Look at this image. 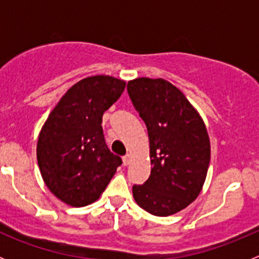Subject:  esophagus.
<instances>
[{"mask_svg":"<svg viewBox=\"0 0 259 259\" xmlns=\"http://www.w3.org/2000/svg\"><path fill=\"white\" fill-rule=\"evenodd\" d=\"M130 162H131V155L125 154L124 157H123V164H124V166H128Z\"/></svg>","mask_w":259,"mask_h":259,"instance_id":"esophagus-1","label":"esophagus"}]
</instances>
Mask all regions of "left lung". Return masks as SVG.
Listing matches in <instances>:
<instances>
[{"mask_svg":"<svg viewBox=\"0 0 259 259\" xmlns=\"http://www.w3.org/2000/svg\"><path fill=\"white\" fill-rule=\"evenodd\" d=\"M127 91L148 128L152 163L149 179L134 185V198L155 217L176 214L198 197L206 179V125L188 98L167 80L139 77L128 81Z\"/></svg>","mask_w":259,"mask_h":259,"instance_id":"left-lung-1","label":"left lung"}]
</instances>
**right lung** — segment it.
Masks as SVG:
<instances>
[{
  "label": "right lung",
  "instance_id": "1",
  "mask_svg": "<svg viewBox=\"0 0 259 259\" xmlns=\"http://www.w3.org/2000/svg\"><path fill=\"white\" fill-rule=\"evenodd\" d=\"M125 88L124 80L96 75L71 87L38 134L37 163L49 191L81 207L100 198L122 159L107 148L102 115Z\"/></svg>",
  "mask_w": 259,
  "mask_h": 259
}]
</instances>
